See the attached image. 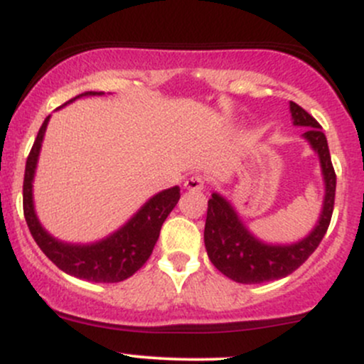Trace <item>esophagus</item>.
<instances>
[{
	"label": "esophagus",
	"mask_w": 364,
	"mask_h": 364,
	"mask_svg": "<svg viewBox=\"0 0 364 364\" xmlns=\"http://www.w3.org/2000/svg\"><path fill=\"white\" fill-rule=\"evenodd\" d=\"M207 179L202 176V174H193L191 178H188L185 181V188L186 190H203L205 188Z\"/></svg>",
	"instance_id": "obj_1"
}]
</instances>
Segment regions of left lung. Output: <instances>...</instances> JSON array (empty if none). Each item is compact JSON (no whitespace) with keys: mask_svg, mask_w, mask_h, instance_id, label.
<instances>
[{"mask_svg":"<svg viewBox=\"0 0 364 364\" xmlns=\"http://www.w3.org/2000/svg\"><path fill=\"white\" fill-rule=\"evenodd\" d=\"M292 123L308 128L303 139L318 154L321 174L325 181L323 207L313 231L292 245H269L255 237L241 223L231 203L219 193L208 200L205 240L207 255L219 272L241 284H262L282 279L294 272L318 248L327 232L336 200V171L330 161L328 144L318 121L301 106L289 102Z\"/></svg>","mask_w":364,"mask_h":364,"instance_id":"8db88e82","label":"left lung"}]
</instances>
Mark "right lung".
Instances as JSON below:
<instances>
[{
    "label": "right lung",
    "mask_w": 364,
    "mask_h": 364,
    "mask_svg": "<svg viewBox=\"0 0 364 364\" xmlns=\"http://www.w3.org/2000/svg\"><path fill=\"white\" fill-rule=\"evenodd\" d=\"M101 94L102 92H85L75 99L83 97V95ZM49 118L51 116L44 119L43 127L37 133V139L27 157V164H25L23 215L27 220L28 231L46 257L63 272L90 282L124 281V279L132 277L152 255L162 224L179 200V186L168 188V190L154 195L123 228H119L118 231L97 241V243H63V241L49 235L41 225L34 210V200H32V181H34L37 159H39L41 145H43Z\"/></svg>",
    "instance_id": "add662e5"
}]
</instances>
